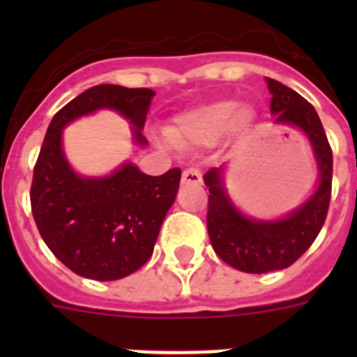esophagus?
<instances>
[{
	"label": "esophagus",
	"mask_w": 357,
	"mask_h": 357,
	"mask_svg": "<svg viewBox=\"0 0 357 357\" xmlns=\"http://www.w3.org/2000/svg\"><path fill=\"white\" fill-rule=\"evenodd\" d=\"M183 185H202V172L200 168H187L181 176Z\"/></svg>",
	"instance_id": "1"
}]
</instances>
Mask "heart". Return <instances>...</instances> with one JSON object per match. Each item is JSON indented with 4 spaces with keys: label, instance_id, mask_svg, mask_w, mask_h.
I'll return each mask as SVG.
<instances>
[{
    "label": "heart",
    "instance_id": "b5f03b06",
    "mask_svg": "<svg viewBox=\"0 0 357 357\" xmlns=\"http://www.w3.org/2000/svg\"><path fill=\"white\" fill-rule=\"evenodd\" d=\"M255 120L250 105H237L234 100H217L178 114L167 128L168 140L176 146H211L228 131L246 133Z\"/></svg>",
    "mask_w": 357,
    "mask_h": 357
}]
</instances>
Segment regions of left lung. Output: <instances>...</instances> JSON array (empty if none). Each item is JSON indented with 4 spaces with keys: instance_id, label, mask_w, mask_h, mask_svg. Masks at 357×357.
Returning a JSON list of instances; mask_svg holds the SVG:
<instances>
[{
    "instance_id": "left-lung-1",
    "label": "left lung",
    "mask_w": 357,
    "mask_h": 357,
    "mask_svg": "<svg viewBox=\"0 0 357 357\" xmlns=\"http://www.w3.org/2000/svg\"><path fill=\"white\" fill-rule=\"evenodd\" d=\"M266 86L272 94L274 123L300 129L310 140L319 168V185L302 206L285 217L261 220L246 217L229 198L222 167L206 172L204 183L209 189L207 231L213 250L224 263L250 274L282 271L293 265L321 231L332 196V148L319 114L298 92L280 81L266 77Z\"/></svg>"
}]
</instances>
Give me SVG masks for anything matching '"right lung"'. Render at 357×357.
Listing matches in <instances>:
<instances>
[{"label":"right lung","instance_id":"add662e5","mask_svg":"<svg viewBox=\"0 0 357 357\" xmlns=\"http://www.w3.org/2000/svg\"><path fill=\"white\" fill-rule=\"evenodd\" d=\"M153 96L150 89L96 85L66 103L46 131L33 172L31 209L47 248L83 278L113 282L150 259L181 170L146 176L126 161L109 176H81L66 159L63 131L81 116L111 109L128 120L135 144L146 146L142 129Z\"/></svg>","mask_w":357,"mask_h":357}]
</instances>
